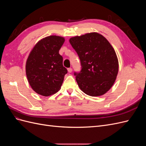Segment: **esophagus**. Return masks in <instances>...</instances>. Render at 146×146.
I'll use <instances>...</instances> for the list:
<instances>
[{"instance_id": "obj_1", "label": "esophagus", "mask_w": 146, "mask_h": 146, "mask_svg": "<svg viewBox=\"0 0 146 146\" xmlns=\"http://www.w3.org/2000/svg\"><path fill=\"white\" fill-rule=\"evenodd\" d=\"M68 72H69V73H71L72 72V68H68Z\"/></svg>"}]
</instances>
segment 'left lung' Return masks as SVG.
Instances as JSON below:
<instances>
[{
    "label": "left lung",
    "mask_w": 146,
    "mask_h": 146,
    "mask_svg": "<svg viewBox=\"0 0 146 146\" xmlns=\"http://www.w3.org/2000/svg\"><path fill=\"white\" fill-rule=\"evenodd\" d=\"M69 42L80 60L81 71L74 73L80 89L92 97L105 94L115 82L119 70L117 56L111 44L97 32L72 37Z\"/></svg>",
    "instance_id": "8db88e82"
}]
</instances>
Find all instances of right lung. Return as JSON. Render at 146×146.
<instances>
[{
  "instance_id": "add662e5",
  "label": "right lung",
  "mask_w": 146,
  "mask_h": 146,
  "mask_svg": "<svg viewBox=\"0 0 146 146\" xmlns=\"http://www.w3.org/2000/svg\"><path fill=\"white\" fill-rule=\"evenodd\" d=\"M64 37L50 35L39 40L30 51L25 64V72L32 90L49 96L60 89L68 70L63 65L59 50Z\"/></svg>"
}]
</instances>
